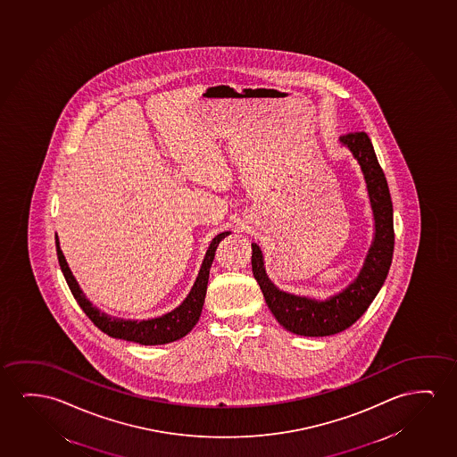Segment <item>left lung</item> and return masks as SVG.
<instances>
[{
	"label": "left lung",
	"instance_id": "obj_1",
	"mask_svg": "<svg viewBox=\"0 0 457 457\" xmlns=\"http://www.w3.org/2000/svg\"><path fill=\"white\" fill-rule=\"evenodd\" d=\"M340 144L361 166L374 219L373 241L353 282L326 299L291 295L270 282L262 249L252 243V272L263 291L264 301L280 326L303 337H328L351 328L378 296L392 264V197L371 139L361 131L341 136Z\"/></svg>",
	"mask_w": 457,
	"mask_h": 457
}]
</instances>
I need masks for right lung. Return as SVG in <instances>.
Returning a JSON list of instances; mask_svg holds the SVG:
<instances>
[{
  "instance_id": "right-lung-1",
  "label": "right lung",
  "mask_w": 457,
  "mask_h": 457,
  "mask_svg": "<svg viewBox=\"0 0 457 457\" xmlns=\"http://www.w3.org/2000/svg\"><path fill=\"white\" fill-rule=\"evenodd\" d=\"M228 235L230 232L219 233L212 239L205 258L200 266L199 276L195 278L189 295L185 297V301L177 309L169 312L166 315L148 318V320H141V321L117 318V316L108 315L102 310L96 309V305L86 297L83 289L79 288V285H78L77 278L71 274L64 253L61 251L58 235H56V252H58L59 266L64 274L71 295L77 299L79 307L83 309L86 315L89 316L90 321L94 322L96 328L112 338L133 341V343H139L144 346H154V345H166V343L180 340L185 335L189 334L199 321L202 307L205 303L206 285H208V277H210V268L214 260V253H216L219 243Z\"/></svg>"
}]
</instances>
